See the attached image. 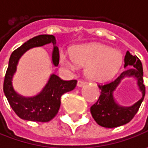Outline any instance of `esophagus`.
I'll return each instance as SVG.
<instances>
[{
  "instance_id": "34e87169",
  "label": "esophagus",
  "mask_w": 148,
  "mask_h": 148,
  "mask_svg": "<svg viewBox=\"0 0 148 148\" xmlns=\"http://www.w3.org/2000/svg\"><path fill=\"white\" fill-rule=\"evenodd\" d=\"M86 84V83L85 82H83V81H78V82H77V86H78V87H82V86H84Z\"/></svg>"
}]
</instances>
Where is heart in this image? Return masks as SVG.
I'll list each match as a JSON object with an SVG mask.
<instances>
[{
	"mask_svg": "<svg viewBox=\"0 0 148 148\" xmlns=\"http://www.w3.org/2000/svg\"><path fill=\"white\" fill-rule=\"evenodd\" d=\"M59 61L67 70L74 71L86 66L85 75L89 80L102 82L112 79L119 72L123 63L122 53L102 43L77 46L71 54L62 52Z\"/></svg>",
	"mask_w": 148,
	"mask_h": 148,
	"instance_id": "obj_1",
	"label": "heart"
}]
</instances>
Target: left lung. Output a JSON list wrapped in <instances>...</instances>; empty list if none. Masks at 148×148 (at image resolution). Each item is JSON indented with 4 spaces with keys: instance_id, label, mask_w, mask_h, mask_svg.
I'll return each mask as SVG.
<instances>
[{
    "instance_id": "8db88e82",
    "label": "left lung",
    "mask_w": 148,
    "mask_h": 148,
    "mask_svg": "<svg viewBox=\"0 0 148 148\" xmlns=\"http://www.w3.org/2000/svg\"><path fill=\"white\" fill-rule=\"evenodd\" d=\"M124 67L128 68L113 82L99 85L101 92L97 102L90 107L92 117L99 125L105 128H116L130 122L139 110L145 96V86L143 84V65L139 58L128 51L124 57ZM136 78L137 84L142 92V98L135 104L128 107L119 106L113 97V91L125 77Z\"/></svg>"
}]
</instances>
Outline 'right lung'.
<instances>
[{
  "mask_svg": "<svg viewBox=\"0 0 148 148\" xmlns=\"http://www.w3.org/2000/svg\"><path fill=\"white\" fill-rule=\"evenodd\" d=\"M53 43V49L52 61L55 66L59 63V51L55 45L56 38L53 35L42 34L31 39L15 49L10 55L8 68L5 72L3 90L9 104L14 113L20 119L28 121L49 122L53 119L59 110L61 96L71 91L77 86V81H63L55 74H52L43 89L36 95L26 97L18 94L13 87L12 79L16 71L21 56L29 49Z\"/></svg>",
  "mask_w": 148,
  "mask_h": 148,
  "instance_id": "1",
  "label": "right lung"
}]
</instances>
